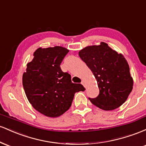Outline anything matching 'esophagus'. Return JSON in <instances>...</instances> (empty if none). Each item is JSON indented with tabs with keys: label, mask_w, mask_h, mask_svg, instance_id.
I'll list each match as a JSON object with an SVG mask.
<instances>
[{
	"label": "esophagus",
	"mask_w": 146,
	"mask_h": 146,
	"mask_svg": "<svg viewBox=\"0 0 146 146\" xmlns=\"http://www.w3.org/2000/svg\"><path fill=\"white\" fill-rule=\"evenodd\" d=\"M82 84L84 87H86V86H85V82L84 81H82Z\"/></svg>",
	"instance_id": "obj_1"
}]
</instances>
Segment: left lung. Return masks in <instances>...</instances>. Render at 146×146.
<instances>
[{
    "label": "left lung",
    "mask_w": 146,
    "mask_h": 146,
    "mask_svg": "<svg viewBox=\"0 0 146 146\" xmlns=\"http://www.w3.org/2000/svg\"><path fill=\"white\" fill-rule=\"evenodd\" d=\"M79 56L94 75L100 89L96 98H88L91 103L104 110L121 106L133 87V79L124 56L104 42L86 46L79 51Z\"/></svg>",
    "instance_id": "1"
}]
</instances>
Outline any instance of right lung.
<instances>
[{
    "label": "right lung",
    "instance_id": "1",
    "mask_svg": "<svg viewBox=\"0 0 146 146\" xmlns=\"http://www.w3.org/2000/svg\"><path fill=\"white\" fill-rule=\"evenodd\" d=\"M69 50L60 46L40 47L27 64L23 85L29 103L37 111L49 117H57L71 107L75 93L85 90L81 84L71 82L60 64Z\"/></svg>",
    "mask_w": 146,
    "mask_h": 146
}]
</instances>
